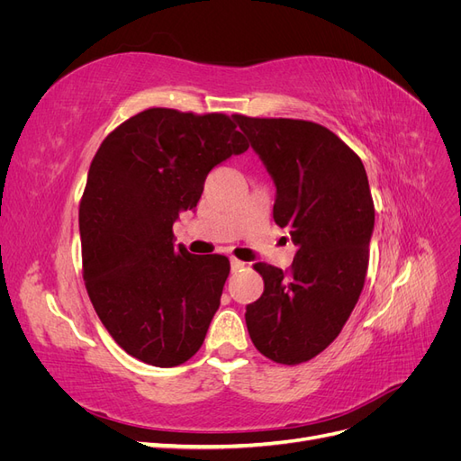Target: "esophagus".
Returning <instances> with one entry per match:
<instances>
[{"instance_id": "34e87169", "label": "esophagus", "mask_w": 461, "mask_h": 461, "mask_svg": "<svg viewBox=\"0 0 461 461\" xmlns=\"http://www.w3.org/2000/svg\"><path fill=\"white\" fill-rule=\"evenodd\" d=\"M230 267H232L234 273H236V271H242V269L246 267V263L240 261V259H236V258H230Z\"/></svg>"}]
</instances>
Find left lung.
I'll use <instances>...</instances> for the list:
<instances>
[{
  "instance_id": "8db88e82",
  "label": "left lung",
  "mask_w": 461,
  "mask_h": 461,
  "mask_svg": "<svg viewBox=\"0 0 461 461\" xmlns=\"http://www.w3.org/2000/svg\"><path fill=\"white\" fill-rule=\"evenodd\" d=\"M234 119L275 180V222L298 246L286 271L254 265L263 294L246 308V327L265 357L298 366L339 337L364 290L375 225L367 173L323 124Z\"/></svg>"
}]
</instances>
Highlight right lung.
Wrapping results in <instances>:
<instances>
[{
    "label": "right lung",
    "instance_id": "add662e5",
    "mask_svg": "<svg viewBox=\"0 0 461 461\" xmlns=\"http://www.w3.org/2000/svg\"><path fill=\"white\" fill-rule=\"evenodd\" d=\"M248 148L225 113L149 107L95 151L78 207L82 278L107 332L144 364L175 367L203 344L230 261L176 248L173 222Z\"/></svg>",
    "mask_w": 461,
    "mask_h": 461
}]
</instances>
